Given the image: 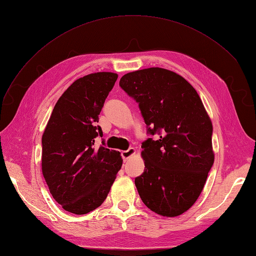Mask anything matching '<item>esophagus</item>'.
I'll use <instances>...</instances> for the list:
<instances>
[{
    "mask_svg": "<svg viewBox=\"0 0 256 256\" xmlns=\"http://www.w3.org/2000/svg\"><path fill=\"white\" fill-rule=\"evenodd\" d=\"M136 148H134V147H130V148L128 150H124L122 152V157L124 159V161H127L130 157H132L134 154H136Z\"/></svg>",
    "mask_w": 256,
    "mask_h": 256,
    "instance_id": "1",
    "label": "esophagus"
}]
</instances>
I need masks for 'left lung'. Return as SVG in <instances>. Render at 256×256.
Here are the masks:
<instances>
[{
  "label": "left lung",
  "instance_id": "1",
  "mask_svg": "<svg viewBox=\"0 0 256 256\" xmlns=\"http://www.w3.org/2000/svg\"><path fill=\"white\" fill-rule=\"evenodd\" d=\"M120 85L138 102L148 132L159 134L142 143L138 196L154 212L180 216L196 202L214 164L212 120L194 88L168 69L128 72Z\"/></svg>",
  "mask_w": 256,
  "mask_h": 256
}]
</instances>
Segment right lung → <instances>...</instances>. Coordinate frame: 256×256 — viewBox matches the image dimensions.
<instances>
[{"mask_svg": "<svg viewBox=\"0 0 256 256\" xmlns=\"http://www.w3.org/2000/svg\"><path fill=\"white\" fill-rule=\"evenodd\" d=\"M118 76L102 72L76 79L44 128L42 175L53 198L68 212L85 214L102 205L122 168L120 152L94 145L95 138L102 136L98 115Z\"/></svg>", "mask_w": 256, "mask_h": 256, "instance_id": "add662e5", "label": "right lung"}]
</instances>
